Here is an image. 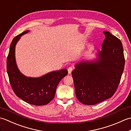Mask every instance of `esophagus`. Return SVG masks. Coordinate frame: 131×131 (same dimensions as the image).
I'll return each instance as SVG.
<instances>
[{
  "instance_id": "34e87169",
  "label": "esophagus",
  "mask_w": 131,
  "mask_h": 131,
  "mask_svg": "<svg viewBox=\"0 0 131 131\" xmlns=\"http://www.w3.org/2000/svg\"><path fill=\"white\" fill-rule=\"evenodd\" d=\"M73 69H74V68H73V67H71V66H70V67H69V68H68V73L70 74H71V72H72V71L73 70Z\"/></svg>"
}]
</instances>
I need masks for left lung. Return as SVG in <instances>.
I'll return each mask as SVG.
<instances>
[{
	"label": "left lung",
	"instance_id": "8db88e82",
	"mask_svg": "<svg viewBox=\"0 0 131 131\" xmlns=\"http://www.w3.org/2000/svg\"><path fill=\"white\" fill-rule=\"evenodd\" d=\"M103 33L105 39L96 59L77 63L71 73L77 98L84 105H96L112 97L124 70L121 41L110 32Z\"/></svg>",
	"mask_w": 131,
	"mask_h": 131
}]
</instances>
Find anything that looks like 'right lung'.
Returning a JSON list of instances; mask_svg holds the SVG:
<instances>
[{
    "instance_id": "right-lung-1",
    "label": "right lung",
    "mask_w": 131,
    "mask_h": 131,
    "mask_svg": "<svg viewBox=\"0 0 131 131\" xmlns=\"http://www.w3.org/2000/svg\"><path fill=\"white\" fill-rule=\"evenodd\" d=\"M29 31L16 36L11 42L7 60V73L13 91L19 98L31 105H45L53 99L58 83L68 72L63 69L38 78L26 77L21 73L16 64L15 47L21 36Z\"/></svg>"
}]
</instances>
